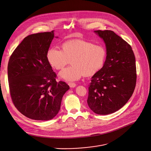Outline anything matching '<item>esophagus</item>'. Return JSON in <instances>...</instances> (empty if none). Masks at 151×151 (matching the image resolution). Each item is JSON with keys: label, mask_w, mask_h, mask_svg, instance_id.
Wrapping results in <instances>:
<instances>
[{"label": "esophagus", "mask_w": 151, "mask_h": 151, "mask_svg": "<svg viewBox=\"0 0 151 151\" xmlns=\"http://www.w3.org/2000/svg\"><path fill=\"white\" fill-rule=\"evenodd\" d=\"M68 84V86H70V87H71V88H74V87H75L76 86V84L75 83H69Z\"/></svg>", "instance_id": "34e87169"}]
</instances>
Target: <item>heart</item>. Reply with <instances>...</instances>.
I'll use <instances>...</instances> for the list:
<instances>
[{"instance_id": "obj_1", "label": "heart", "mask_w": 151, "mask_h": 151, "mask_svg": "<svg viewBox=\"0 0 151 151\" xmlns=\"http://www.w3.org/2000/svg\"><path fill=\"white\" fill-rule=\"evenodd\" d=\"M62 50L51 48L47 53V58L52 67L61 70L70 63L68 67L59 74L67 81L79 79L83 76H91L103 67L106 58V50L101 45L83 40H72L63 43Z\"/></svg>"}]
</instances>
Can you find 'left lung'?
<instances>
[{
    "label": "left lung",
    "instance_id": "1",
    "mask_svg": "<svg viewBox=\"0 0 151 151\" xmlns=\"http://www.w3.org/2000/svg\"><path fill=\"white\" fill-rule=\"evenodd\" d=\"M94 32L104 41L106 57L91 78L87 104L94 113L106 115L119 110L131 97L137 79L135 58L131 46L113 31Z\"/></svg>",
    "mask_w": 151,
    "mask_h": 151
}]
</instances>
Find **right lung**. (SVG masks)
Instances as JSON below:
<instances>
[{
  "label": "right lung",
  "mask_w": 151,
  "mask_h": 151,
  "mask_svg": "<svg viewBox=\"0 0 151 151\" xmlns=\"http://www.w3.org/2000/svg\"><path fill=\"white\" fill-rule=\"evenodd\" d=\"M53 32L25 37L8 64L12 102L22 114L33 120H48L56 116L63 95L70 88L63 81H56L57 75L47 58Z\"/></svg>",
  "instance_id": "1"
}]
</instances>
